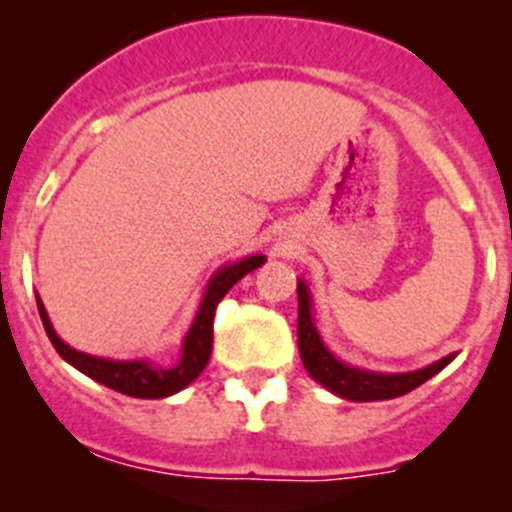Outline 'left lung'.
<instances>
[{
    "instance_id": "left-lung-1",
    "label": "left lung",
    "mask_w": 512,
    "mask_h": 512,
    "mask_svg": "<svg viewBox=\"0 0 512 512\" xmlns=\"http://www.w3.org/2000/svg\"><path fill=\"white\" fill-rule=\"evenodd\" d=\"M297 302V342L304 369L317 384H322L324 389L347 401H386L404 396L414 391L416 386L426 384L431 376H436L438 371L446 369L456 359V354H448L443 359L433 361V364L423 366V369L404 371V374L359 369V366L337 359L329 352L327 344L322 342L312 319V294H309V287L302 280H297Z\"/></svg>"
}]
</instances>
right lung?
I'll return each instance as SVG.
<instances>
[{
  "instance_id": "1",
  "label": "right lung",
  "mask_w": 512,
  "mask_h": 512,
  "mask_svg": "<svg viewBox=\"0 0 512 512\" xmlns=\"http://www.w3.org/2000/svg\"><path fill=\"white\" fill-rule=\"evenodd\" d=\"M265 260V255L242 257V260L223 265L213 277H210L203 299H200L198 314H195L193 324H190L188 334H185L183 339L178 364L173 366H156L151 359L118 361L106 359V356L79 352V349L69 347V344L56 334L54 324H51L39 294H36V307H39V317L41 322H44V329L46 334H49L51 344H54V349L59 352V356L66 364H71L74 369H79L81 374L98 381V384L108 386V389L113 391H121V394L126 396H133V399H165V396L178 394L185 386L193 384L200 376V371L208 366L210 352H213L215 307H218L220 299L230 292L232 285H237L247 272L265 265Z\"/></svg>"
}]
</instances>
